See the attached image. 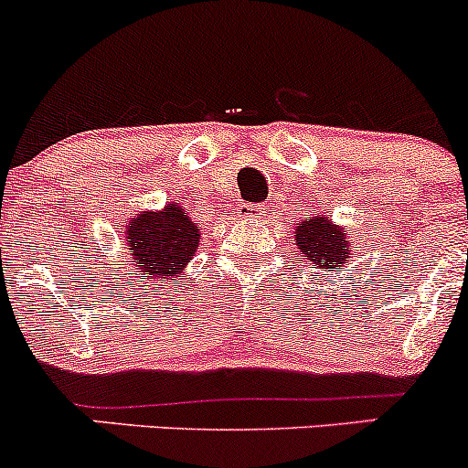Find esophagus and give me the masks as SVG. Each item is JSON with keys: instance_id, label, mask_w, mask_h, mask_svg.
<instances>
[{"instance_id": "1", "label": "esophagus", "mask_w": 468, "mask_h": 468, "mask_svg": "<svg viewBox=\"0 0 468 468\" xmlns=\"http://www.w3.org/2000/svg\"><path fill=\"white\" fill-rule=\"evenodd\" d=\"M239 214L243 216V218H257V216L261 214V207H259V205H240Z\"/></svg>"}]
</instances>
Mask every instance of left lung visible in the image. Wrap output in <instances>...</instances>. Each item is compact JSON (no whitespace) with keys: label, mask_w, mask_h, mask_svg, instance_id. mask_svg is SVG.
<instances>
[{"label":"left lung","mask_w":468,"mask_h":468,"mask_svg":"<svg viewBox=\"0 0 468 468\" xmlns=\"http://www.w3.org/2000/svg\"><path fill=\"white\" fill-rule=\"evenodd\" d=\"M295 245L313 266L322 270L345 268L351 261L349 232L324 214H311L297 223Z\"/></svg>","instance_id":"left-lung-1"}]
</instances>
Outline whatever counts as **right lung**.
Returning a JSON list of instances; mask_svg holds the SVG:
<instances>
[{"instance_id": "obj_1", "label": "right lung", "mask_w": 468, "mask_h": 468, "mask_svg": "<svg viewBox=\"0 0 468 468\" xmlns=\"http://www.w3.org/2000/svg\"><path fill=\"white\" fill-rule=\"evenodd\" d=\"M123 229V245H128L130 266H134L130 270L151 279L153 286L177 277L200 248L198 223L177 200L162 209L139 211Z\"/></svg>"}]
</instances>
